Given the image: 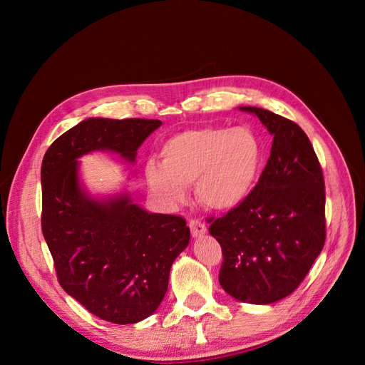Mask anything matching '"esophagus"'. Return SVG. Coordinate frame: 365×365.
<instances>
[{"mask_svg":"<svg viewBox=\"0 0 365 365\" xmlns=\"http://www.w3.org/2000/svg\"><path fill=\"white\" fill-rule=\"evenodd\" d=\"M189 227L193 237H202L207 233V227L202 222H200V220H190Z\"/></svg>","mask_w":365,"mask_h":365,"instance_id":"34e87169","label":"esophagus"}]
</instances>
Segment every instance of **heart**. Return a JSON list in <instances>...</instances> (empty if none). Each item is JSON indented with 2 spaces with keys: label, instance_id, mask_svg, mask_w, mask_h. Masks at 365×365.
I'll return each mask as SVG.
<instances>
[{
  "label": "heart",
  "instance_id": "heart-1",
  "mask_svg": "<svg viewBox=\"0 0 365 365\" xmlns=\"http://www.w3.org/2000/svg\"><path fill=\"white\" fill-rule=\"evenodd\" d=\"M161 161L148 160L149 190L165 208H176L195 187L197 202L213 212H230L256 189L263 169V146L247 126L192 128L164 141Z\"/></svg>",
  "mask_w": 365,
  "mask_h": 365
}]
</instances>
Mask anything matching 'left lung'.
Returning <instances> with one entry per match:
<instances>
[{
  "label": "left lung",
  "instance_id": "8db88e82",
  "mask_svg": "<svg viewBox=\"0 0 365 365\" xmlns=\"http://www.w3.org/2000/svg\"><path fill=\"white\" fill-rule=\"evenodd\" d=\"M239 109L274 137L271 155L248 200L208 231L222 247V289L239 302L269 304L298 288L324 247V180L300 126L262 108Z\"/></svg>",
  "mask_w": 365,
  "mask_h": 365
}]
</instances>
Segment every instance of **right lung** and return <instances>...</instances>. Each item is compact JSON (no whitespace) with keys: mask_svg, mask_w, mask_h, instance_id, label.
I'll list each match as a JSON object with an SVG mask.
<instances>
[{"mask_svg":"<svg viewBox=\"0 0 365 365\" xmlns=\"http://www.w3.org/2000/svg\"><path fill=\"white\" fill-rule=\"evenodd\" d=\"M160 126L146 118H85L42 160V235L58 280L85 309L114 324H134L157 311L190 228L180 216L149 213L128 190L91 195L79 158L106 150L134 164L143 141Z\"/></svg>","mask_w":365,"mask_h":365,"instance_id":"add662e5","label":"right lung"}]
</instances>
